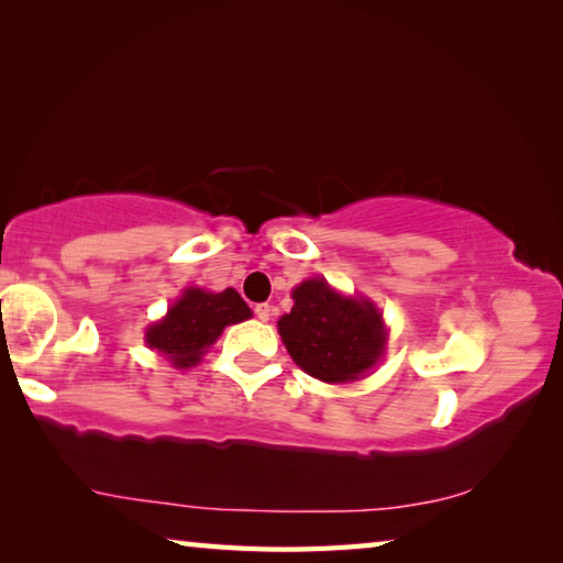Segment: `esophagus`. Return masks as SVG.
<instances>
[{
    "label": "esophagus",
    "mask_w": 563,
    "mask_h": 563,
    "mask_svg": "<svg viewBox=\"0 0 563 563\" xmlns=\"http://www.w3.org/2000/svg\"><path fill=\"white\" fill-rule=\"evenodd\" d=\"M255 316H258V320L268 322V320L273 318V305H268V302H258V305H255Z\"/></svg>",
    "instance_id": "esophagus-1"
}]
</instances>
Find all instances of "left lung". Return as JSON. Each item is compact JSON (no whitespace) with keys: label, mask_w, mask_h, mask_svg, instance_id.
Wrapping results in <instances>:
<instances>
[{"label":"left lung","mask_w":563,"mask_h":563,"mask_svg":"<svg viewBox=\"0 0 563 563\" xmlns=\"http://www.w3.org/2000/svg\"><path fill=\"white\" fill-rule=\"evenodd\" d=\"M292 300L278 332L295 365L310 377L330 385L352 383L383 357L387 328L375 302L332 290L325 278L302 280Z\"/></svg>","instance_id":"1"}]
</instances>
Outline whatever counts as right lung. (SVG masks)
I'll return each instance as SVG.
<instances>
[{
  "mask_svg": "<svg viewBox=\"0 0 563 563\" xmlns=\"http://www.w3.org/2000/svg\"><path fill=\"white\" fill-rule=\"evenodd\" d=\"M251 316V308L233 288L223 292L188 288L170 305L166 318L146 330V345L170 360L174 367L188 369L201 362L225 325H235Z\"/></svg>",
  "mask_w": 563,
  "mask_h": 563,
  "instance_id": "right-lung-1",
  "label": "right lung"
}]
</instances>
